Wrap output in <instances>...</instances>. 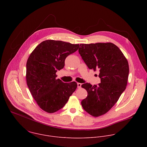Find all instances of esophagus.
Wrapping results in <instances>:
<instances>
[{
	"label": "esophagus",
	"mask_w": 147,
	"mask_h": 147,
	"mask_svg": "<svg viewBox=\"0 0 147 147\" xmlns=\"http://www.w3.org/2000/svg\"><path fill=\"white\" fill-rule=\"evenodd\" d=\"M77 84H78V88H80L81 86H82V84H81V83H78Z\"/></svg>",
	"instance_id": "obj_1"
}]
</instances>
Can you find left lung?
<instances>
[{
  "label": "left lung",
  "instance_id": "left-lung-1",
  "mask_svg": "<svg viewBox=\"0 0 147 147\" xmlns=\"http://www.w3.org/2000/svg\"><path fill=\"white\" fill-rule=\"evenodd\" d=\"M79 53L90 69L99 71L100 83L82 85L88 92L87 97L82 101L84 110L99 117L111 109L125 90L128 63L121 50L110 42L80 44Z\"/></svg>",
  "mask_w": 147,
  "mask_h": 147
}]
</instances>
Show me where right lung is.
<instances>
[{
  "label": "right lung",
  "instance_id": "add662e5",
  "mask_svg": "<svg viewBox=\"0 0 147 147\" xmlns=\"http://www.w3.org/2000/svg\"><path fill=\"white\" fill-rule=\"evenodd\" d=\"M79 47V44L49 40L40 43L29 57L26 83L33 97L45 111L53 113L60 110L75 91L76 82L63 83L56 79V72L64 67L67 57Z\"/></svg>",
  "mask_w": 147,
  "mask_h": 147
}]
</instances>
